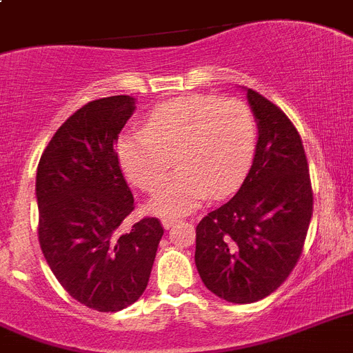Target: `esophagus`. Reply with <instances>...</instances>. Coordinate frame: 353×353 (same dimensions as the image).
<instances>
[{
    "instance_id": "obj_1",
    "label": "esophagus",
    "mask_w": 353,
    "mask_h": 353,
    "mask_svg": "<svg viewBox=\"0 0 353 353\" xmlns=\"http://www.w3.org/2000/svg\"><path fill=\"white\" fill-rule=\"evenodd\" d=\"M179 221V219H174V218H164L162 219V227L165 228V230H168V228H171L174 225V223Z\"/></svg>"
}]
</instances>
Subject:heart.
I'll return each instance as SVG.
<instances>
[{
    "mask_svg": "<svg viewBox=\"0 0 353 353\" xmlns=\"http://www.w3.org/2000/svg\"><path fill=\"white\" fill-rule=\"evenodd\" d=\"M257 146L254 112L239 99L191 94L150 112L144 130L125 132L116 155L123 173L143 191H153L175 157L181 170L150 200L164 218L192 212L205 198H225L246 179Z\"/></svg>",
    "mask_w": 353,
    "mask_h": 353,
    "instance_id": "obj_1",
    "label": "heart"
}]
</instances>
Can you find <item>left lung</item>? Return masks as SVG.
Listing matches in <instances>:
<instances>
[{
    "instance_id": "8db88e82",
    "label": "left lung",
    "mask_w": 353,
    "mask_h": 353,
    "mask_svg": "<svg viewBox=\"0 0 353 353\" xmlns=\"http://www.w3.org/2000/svg\"><path fill=\"white\" fill-rule=\"evenodd\" d=\"M245 90L259 130L254 164L236 196L198 223L194 252L201 282L232 303L259 302L288 279L312 216L300 134L270 99Z\"/></svg>"
}]
</instances>
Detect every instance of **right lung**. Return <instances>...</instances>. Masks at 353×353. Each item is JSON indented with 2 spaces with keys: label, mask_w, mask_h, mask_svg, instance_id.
<instances>
[{
  "label": "right lung",
  "mask_w": 353,
  "mask_h": 353,
  "mask_svg": "<svg viewBox=\"0 0 353 353\" xmlns=\"http://www.w3.org/2000/svg\"><path fill=\"white\" fill-rule=\"evenodd\" d=\"M134 110L135 98L125 94L83 105L55 132L37 165L42 254L62 288L99 312L139 300L164 234L157 218L121 228L134 196L116 143Z\"/></svg>",
  "instance_id": "right-lung-1"
}]
</instances>
